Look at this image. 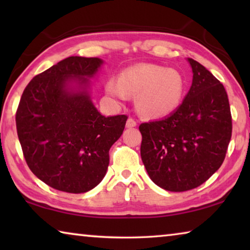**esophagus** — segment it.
<instances>
[{
  "label": "esophagus",
  "mask_w": 250,
  "mask_h": 250,
  "mask_svg": "<svg viewBox=\"0 0 250 250\" xmlns=\"http://www.w3.org/2000/svg\"><path fill=\"white\" fill-rule=\"evenodd\" d=\"M137 125V121L132 118H129L128 120H126V128H133V126Z\"/></svg>",
  "instance_id": "esophagus-1"
}]
</instances>
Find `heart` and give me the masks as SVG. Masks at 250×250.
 I'll list each match as a JSON object with an SVG mask.
<instances>
[{"label":"heart","instance_id":"1","mask_svg":"<svg viewBox=\"0 0 250 250\" xmlns=\"http://www.w3.org/2000/svg\"><path fill=\"white\" fill-rule=\"evenodd\" d=\"M104 89L118 103H125L130 95H135L139 112L146 117L159 118L177 109L183 99L185 83L175 69L140 64L125 69L118 80L109 79Z\"/></svg>","mask_w":250,"mask_h":250}]
</instances>
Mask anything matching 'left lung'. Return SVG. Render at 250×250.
Segmentation results:
<instances>
[{"mask_svg":"<svg viewBox=\"0 0 250 250\" xmlns=\"http://www.w3.org/2000/svg\"><path fill=\"white\" fill-rule=\"evenodd\" d=\"M193 83L170 116L141 124V158L154 183L184 192L204 183L224 162L231 138V113L223 83L188 58Z\"/></svg>","mask_w":250,"mask_h":250,"instance_id":"obj_1","label":"left lung"}]
</instances>
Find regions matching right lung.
Masks as SVG:
<instances>
[{
    "label": "right lung",
    "mask_w": 250,
    "mask_h": 250,
    "mask_svg": "<svg viewBox=\"0 0 250 250\" xmlns=\"http://www.w3.org/2000/svg\"><path fill=\"white\" fill-rule=\"evenodd\" d=\"M99 58L71 56L36 75L23 91L16 129L28 167L50 188L67 193L90 191L104 179L109 150L124 132L128 117H104L87 91L67 84L87 83Z\"/></svg>",
    "instance_id": "obj_1"
}]
</instances>
